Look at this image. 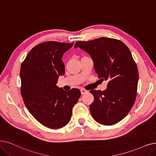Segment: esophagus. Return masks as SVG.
Returning <instances> with one entry per match:
<instances>
[{
    "label": "esophagus",
    "instance_id": "esophagus-1",
    "mask_svg": "<svg viewBox=\"0 0 156 156\" xmlns=\"http://www.w3.org/2000/svg\"><path fill=\"white\" fill-rule=\"evenodd\" d=\"M87 92V91L84 90V89H81V90H80V93H81V94H85Z\"/></svg>",
    "mask_w": 156,
    "mask_h": 156
}]
</instances>
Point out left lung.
I'll return each mask as SVG.
<instances>
[{"instance_id": "8db88e82", "label": "left lung", "mask_w": 156, "mask_h": 156, "mask_svg": "<svg viewBox=\"0 0 156 156\" xmlns=\"http://www.w3.org/2000/svg\"><path fill=\"white\" fill-rule=\"evenodd\" d=\"M74 48L90 55L98 78L108 80L105 90L90 91L94 96L92 117L103 125L121 121L134 105L138 87V69L129 48L120 41L107 37L78 41Z\"/></svg>"}]
</instances>
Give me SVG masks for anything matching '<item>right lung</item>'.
Masks as SVG:
<instances>
[{"mask_svg":"<svg viewBox=\"0 0 156 156\" xmlns=\"http://www.w3.org/2000/svg\"><path fill=\"white\" fill-rule=\"evenodd\" d=\"M73 43L46 42L35 46L20 69L21 94L25 104L35 119L46 127L59 129L67 124L72 108L80 91H66L56 84L65 73L62 59Z\"/></svg>","mask_w":156,"mask_h":156,"instance_id":"1","label":"right lung"}]
</instances>
